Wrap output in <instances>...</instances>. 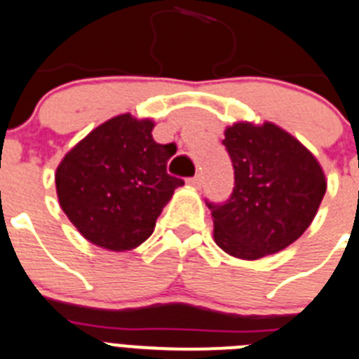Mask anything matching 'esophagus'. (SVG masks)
<instances>
[{"label":"esophagus","mask_w":359,"mask_h":359,"mask_svg":"<svg viewBox=\"0 0 359 359\" xmlns=\"http://www.w3.org/2000/svg\"><path fill=\"white\" fill-rule=\"evenodd\" d=\"M189 186H194V188H201L203 186V175H195L191 179L188 180Z\"/></svg>","instance_id":"esophagus-1"}]
</instances>
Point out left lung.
<instances>
[{
	"mask_svg": "<svg viewBox=\"0 0 359 359\" xmlns=\"http://www.w3.org/2000/svg\"><path fill=\"white\" fill-rule=\"evenodd\" d=\"M236 186L224 204L208 203L213 241L255 261L287 248L314 221L327 191L318 158L272 122H236L224 131Z\"/></svg>",
	"mask_w": 359,
	"mask_h": 359,
	"instance_id": "8db88e82",
	"label": "left lung"
}]
</instances>
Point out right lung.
Returning a JSON list of instances; mask_svg holds the SVG:
<instances>
[{
  "label": "right lung",
  "mask_w": 359,
  "mask_h": 359,
  "mask_svg": "<svg viewBox=\"0 0 359 359\" xmlns=\"http://www.w3.org/2000/svg\"><path fill=\"white\" fill-rule=\"evenodd\" d=\"M155 122L123 113L100 123L63 156L56 194L69 221L89 243L126 252L155 230L156 217L184 180L168 175L175 144L153 140Z\"/></svg>",
  "instance_id": "add662e5"
}]
</instances>
